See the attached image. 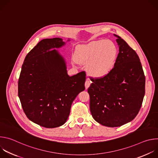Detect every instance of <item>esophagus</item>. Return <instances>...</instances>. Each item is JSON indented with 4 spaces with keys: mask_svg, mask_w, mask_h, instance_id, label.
Instances as JSON below:
<instances>
[{
    "mask_svg": "<svg viewBox=\"0 0 158 158\" xmlns=\"http://www.w3.org/2000/svg\"><path fill=\"white\" fill-rule=\"evenodd\" d=\"M90 85H91V82H90L89 80H86L85 82V89H87Z\"/></svg>",
    "mask_w": 158,
    "mask_h": 158,
    "instance_id": "esophagus-1",
    "label": "esophagus"
}]
</instances>
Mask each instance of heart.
I'll list each match as a JSON object with an SVG mask.
<instances>
[{
    "mask_svg": "<svg viewBox=\"0 0 158 158\" xmlns=\"http://www.w3.org/2000/svg\"><path fill=\"white\" fill-rule=\"evenodd\" d=\"M118 56L116 45L110 40H98L78 46L76 60L85 64L87 72L95 77H102L114 68Z\"/></svg>",
    "mask_w": 158,
    "mask_h": 158,
    "instance_id": "obj_1",
    "label": "heart"
}]
</instances>
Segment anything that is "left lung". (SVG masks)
I'll use <instances>...</instances> for the list:
<instances>
[{"label":"left lung","instance_id":"left-lung-1","mask_svg":"<svg viewBox=\"0 0 158 158\" xmlns=\"http://www.w3.org/2000/svg\"><path fill=\"white\" fill-rule=\"evenodd\" d=\"M114 35L119 54L114 68L102 77L93 78L87 89L93 118L110 127L133 120L145 94V76L139 56L125 40Z\"/></svg>","mask_w":158,"mask_h":158}]
</instances>
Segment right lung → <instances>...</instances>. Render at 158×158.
<instances>
[{
  "label": "right lung",
  "mask_w": 158,
  "mask_h": 158,
  "mask_svg": "<svg viewBox=\"0 0 158 158\" xmlns=\"http://www.w3.org/2000/svg\"><path fill=\"white\" fill-rule=\"evenodd\" d=\"M64 44L57 37L40 40L26 56L18 81V96L26 116L46 128L66 122L73 101L85 89V73L70 77L64 57L55 49Z\"/></svg>",
  "instance_id": "add662e5"
}]
</instances>
